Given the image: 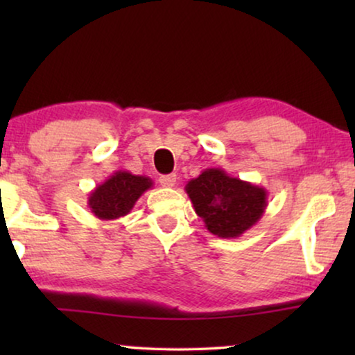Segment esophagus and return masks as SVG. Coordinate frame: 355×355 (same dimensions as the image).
I'll return each instance as SVG.
<instances>
[{
	"instance_id": "34e87169",
	"label": "esophagus",
	"mask_w": 355,
	"mask_h": 355,
	"mask_svg": "<svg viewBox=\"0 0 355 355\" xmlns=\"http://www.w3.org/2000/svg\"><path fill=\"white\" fill-rule=\"evenodd\" d=\"M159 184H162L163 187H174L176 186V174H163V176L159 178Z\"/></svg>"
}]
</instances>
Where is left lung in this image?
<instances>
[{
	"label": "left lung",
	"mask_w": 355,
	"mask_h": 355,
	"mask_svg": "<svg viewBox=\"0 0 355 355\" xmlns=\"http://www.w3.org/2000/svg\"><path fill=\"white\" fill-rule=\"evenodd\" d=\"M193 210L211 234L241 237L263 216L268 205L265 187L232 178L221 168H208L186 184Z\"/></svg>",
	"instance_id": "left-lung-1"
}]
</instances>
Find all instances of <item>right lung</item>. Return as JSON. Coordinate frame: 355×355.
I'll use <instances>...</instances> for the list:
<instances>
[{"label": "right lung", "mask_w": 355, "mask_h": 355, "mask_svg": "<svg viewBox=\"0 0 355 355\" xmlns=\"http://www.w3.org/2000/svg\"><path fill=\"white\" fill-rule=\"evenodd\" d=\"M152 187L150 178L119 169L89 193L87 205L98 220L114 221L129 215L135 202Z\"/></svg>", "instance_id": "right-lung-1"}]
</instances>
